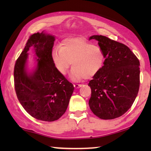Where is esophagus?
Segmentation results:
<instances>
[{
  "instance_id": "esophagus-1",
  "label": "esophagus",
  "mask_w": 151,
  "mask_h": 151,
  "mask_svg": "<svg viewBox=\"0 0 151 151\" xmlns=\"http://www.w3.org/2000/svg\"><path fill=\"white\" fill-rule=\"evenodd\" d=\"M73 86H74V87H75L76 89L81 88V87H82V84H75Z\"/></svg>"
}]
</instances>
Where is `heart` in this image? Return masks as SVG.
<instances>
[{"instance_id":"obj_1","label":"heart","mask_w":151,"mask_h":151,"mask_svg":"<svg viewBox=\"0 0 151 151\" xmlns=\"http://www.w3.org/2000/svg\"><path fill=\"white\" fill-rule=\"evenodd\" d=\"M52 60L62 75H65L72 64L69 77L78 82L91 78L100 72L104 64L105 54L101 47L84 38L70 37L63 41L62 46L54 48Z\"/></svg>"}]
</instances>
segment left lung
Masks as SVG:
<instances>
[{
	"instance_id": "1",
	"label": "left lung",
	"mask_w": 151,
	"mask_h": 151,
	"mask_svg": "<svg viewBox=\"0 0 151 151\" xmlns=\"http://www.w3.org/2000/svg\"><path fill=\"white\" fill-rule=\"evenodd\" d=\"M105 54L102 69L89 81L91 89L89 106L96 116L113 119L132 106L139 87V61L125 45L108 37L94 35Z\"/></svg>"
}]
</instances>
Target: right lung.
<instances>
[{
	"label": "right lung",
	"mask_w": 151,
	"mask_h": 151,
	"mask_svg": "<svg viewBox=\"0 0 151 151\" xmlns=\"http://www.w3.org/2000/svg\"><path fill=\"white\" fill-rule=\"evenodd\" d=\"M54 35L43 31L30 37L16 61L14 84L18 100L31 116L43 121L58 120L65 113L73 85L56 70L52 60ZM32 46L35 65L27 67V51Z\"/></svg>",
	"instance_id": "add662e5"
}]
</instances>
